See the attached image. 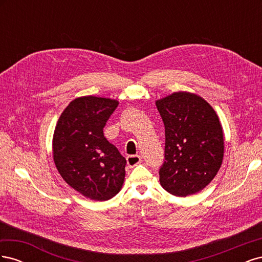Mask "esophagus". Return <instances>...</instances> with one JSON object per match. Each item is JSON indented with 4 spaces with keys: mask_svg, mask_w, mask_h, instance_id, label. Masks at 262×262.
<instances>
[{
    "mask_svg": "<svg viewBox=\"0 0 262 262\" xmlns=\"http://www.w3.org/2000/svg\"><path fill=\"white\" fill-rule=\"evenodd\" d=\"M126 163H128V166L131 168L136 167L137 165L141 163V156L140 155H130L126 157Z\"/></svg>",
    "mask_w": 262,
    "mask_h": 262,
    "instance_id": "1",
    "label": "esophagus"
}]
</instances>
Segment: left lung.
<instances>
[{"label":"left lung","mask_w":262,"mask_h":262,"mask_svg":"<svg viewBox=\"0 0 262 262\" xmlns=\"http://www.w3.org/2000/svg\"><path fill=\"white\" fill-rule=\"evenodd\" d=\"M165 125L161 186L170 194L200 192L216 176L224 157L223 128L201 96L176 92L155 101Z\"/></svg>","instance_id":"8db88e82"}]
</instances>
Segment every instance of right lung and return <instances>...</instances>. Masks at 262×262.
<instances>
[{
    "label": "right lung",
    "instance_id": "1",
    "mask_svg": "<svg viewBox=\"0 0 262 262\" xmlns=\"http://www.w3.org/2000/svg\"><path fill=\"white\" fill-rule=\"evenodd\" d=\"M119 101L82 96L63 110L52 139L53 161L67 184L87 199L106 201L120 191L125 158L104 136Z\"/></svg>",
    "mask_w": 262,
    "mask_h": 262
}]
</instances>
